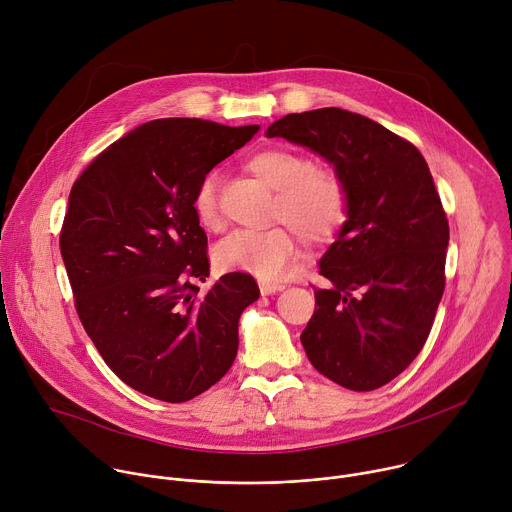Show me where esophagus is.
<instances>
[{"instance_id": "34e87169", "label": "esophagus", "mask_w": 512, "mask_h": 512, "mask_svg": "<svg viewBox=\"0 0 512 512\" xmlns=\"http://www.w3.org/2000/svg\"><path fill=\"white\" fill-rule=\"evenodd\" d=\"M281 289H285V285H283V283H271V281H261V283H259V291H261V296H271V294H277V291H281Z\"/></svg>"}]
</instances>
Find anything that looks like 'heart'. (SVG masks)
<instances>
[{"instance_id": "heart-1", "label": "heart", "mask_w": 512, "mask_h": 512, "mask_svg": "<svg viewBox=\"0 0 512 512\" xmlns=\"http://www.w3.org/2000/svg\"><path fill=\"white\" fill-rule=\"evenodd\" d=\"M247 168L271 190H275L273 216L289 224L231 233L212 251V261L221 271L251 273L259 279H279L298 253V237L308 243L334 239L346 221V188L340 176L326 166H312L298 152L265 148L247 160ZM192 210L200 227L221 229L216 204V176L208 174L194 192Z\"/></svg>"}]
</instances>
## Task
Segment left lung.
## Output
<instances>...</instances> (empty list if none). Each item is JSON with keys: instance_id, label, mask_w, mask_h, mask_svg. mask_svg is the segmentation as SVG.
Instances as JSON below:
<instances>
[{"instance_id": "1", "label": "left lung", "mask_w": 512, "mask_h": 512, "mask_svg": "<svg viewBox=\"0 0 512 512\" xmlns=\"http://www.w3.org/2000/svg\"><path fill=\"white\" fill-rule=\"evenodd\" d=\"M265 135L322 156L346 188L304 350L330 381L379 389L419 354L444 296L450 227L427 162L407 139L338 107L289 113Z\"/></svg>"}]
</instances>
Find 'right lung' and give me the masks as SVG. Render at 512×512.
Segmentation results:
<instances>
[{"mask_svg":"<svg viewBox=\"0 0 512 512\" xmlns=\"http://www.w3.org/2000/svg\"><path fill=\"white\" fill-rule=\"evenodd\" d=\"M259 131L204 119H156L99 154L68 196L60 253L79 318L131 389L184 403L221 381L239 318L259 298L247 273L206 294V233L192 198L206 174Z\"/></svg>","mask_w":512,"mask_h":512,"instance_id":"1","label":"right lung"}]
</instances>
